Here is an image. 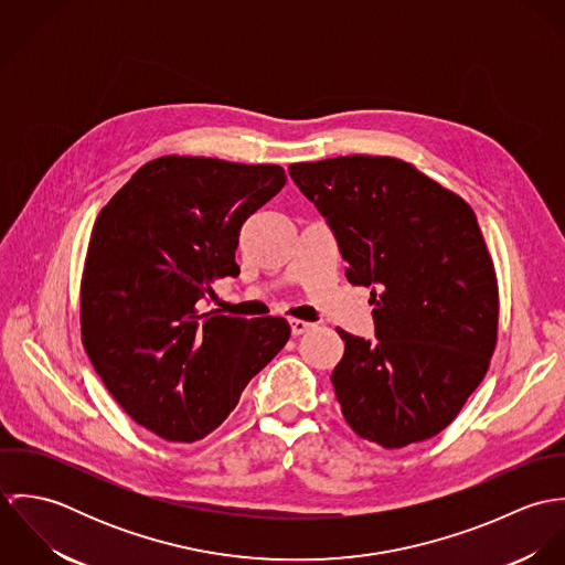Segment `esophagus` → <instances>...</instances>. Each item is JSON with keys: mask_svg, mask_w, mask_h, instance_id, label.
I'll use <instances>...</instances> for the list:
<instances>
[{"mask_svg": "<svg viewBox=\"0 0 565 565\" xmlns=\"http://www.w3.org/2000/svg\"><path fill=\"white\" fill-rule=\"evenodd\" d=\"M291 332L298 337V334H305L307 330L313 328V323L305 322V320H291Z\"/></svg>", "mask_w": 565, "mask_h": 565, "instance_id": "esophagus-1", "label": "esophagus"}]
</instances>
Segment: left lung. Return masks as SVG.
Listing matches in <instances>:
<instances>
[{"label":"left lung","mask_w":565,"mask_h":565,"mask_svg":"<svg viewBox=\"0 0 565 565\" xmlns=\"http://www.w3.org/2000/svg\"><path fill=\"white\" fill-rule=\"evenodd\" d=\"M289 173L318 206L352 285L374 287L376 341L341 328L332 385L350 428L383 448L441 433L481 385L498 280L472 206L411 162L337 157Z\"/></svg>","instance_id":"1"}]
</instances>
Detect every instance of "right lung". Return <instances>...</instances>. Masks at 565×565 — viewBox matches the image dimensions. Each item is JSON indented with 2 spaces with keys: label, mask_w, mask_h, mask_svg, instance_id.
<instances>
[{
  "label": "right lung",
  "mask_w": 565,
  "mask_h": 565,
  "mask_svg": "<svg viewBox=\"0 0 565 565\" xmlns=\"http://www.w3.org/2000/svg\"><path fill=\"white\" fill-rule=\"evenodd\" d=\"M287 182L278 164L206 157L146 162L99 211L81 285L84 350L113 398L167 441H198L282 350V318L200 313L239 276L243 222Z\"/></svg>",
  "instance_id": "add662e5"
}]
</instances>
